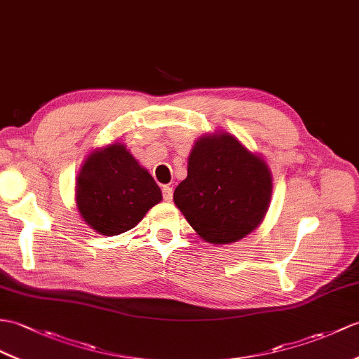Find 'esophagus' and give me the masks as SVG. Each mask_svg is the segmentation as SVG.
Listing matches in <instances>:
<instances>
[{
  "label": "esophagus",
  "mask_w": 359,
  "mask_h": 359,
  "mask_svg": "<svg viewBox=\"0 0 359 359\" xmlns=\"http://www.w3.org/2000/svg\"><path fill=\"white\" fill-rule=\"evenodd\" d=\"M162 196H163V200H166V202H170V200L172 198V188L168 187V185H165L162 188Z\"/></svg>",
  "instance_id": "1"
}]
</instances>
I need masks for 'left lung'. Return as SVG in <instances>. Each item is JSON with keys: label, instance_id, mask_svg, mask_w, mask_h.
<instances>
[{"label": "left lung", "instance_id": "left-lung-1", "mask_svg": "<svg viewBox=\"0 0 359 359\" xmlns=\"http://www.w3.org/2000/svg\"><path fill=\"white\" fill-rule=\"evenodd\" d=\"M271 194L266 163L222 133L196 142L188 176L174 191V203L200 237L224 245L243 238L262 223Z\"/></svg>", "mask_w": 359, "mask_h": 359}]
</instances>
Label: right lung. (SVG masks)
<instances>
[{
    "mask_svg": "<svg viewBox=\"0 0 359 359\" xmlns=\"http://www.w3.org/2000/svg\"><path fill=\"white\" fill-rule=\"evenodd\" d=\"M78 210L96 232L118 236L135 228L162 200L161 188L121 144L91 154L76 185Z\"/></svg>",
    "mask_w": 359,
    "mask_h": 359,
    "instance_id": "obj_1",
    "label": "right lung"
}]
</instances>
